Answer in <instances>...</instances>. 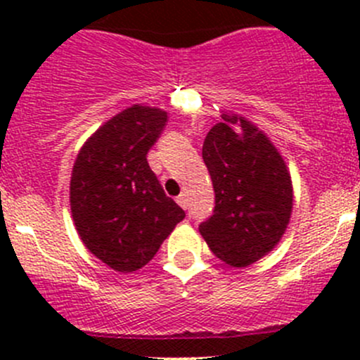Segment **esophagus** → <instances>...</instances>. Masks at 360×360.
<instances>
[{
	"mask_svg": "<svg viewBox=\"0 0 360 360\" xmlns=\"http://www.w3.org/2000/svg\"><path fill=\"white\" fill-rule=\"evenodd\" d=\"M177 200V203H179L181 207H183V209H188V197H186V193H181L179 197L176 198Z\"/></svg>",
	"mask_w": 360,
	"mask_h": 360,
	"instance_id": "obj_1",
	"label": "esophagus"
}]
</instances>
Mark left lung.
<instances>
[{
	"label": "left lung",
	"mask_w": 360,
	"mask_h": 360,
	"mask_svg": "<svg viewBox=\"0 0 360 360\" xmlns=\"http://www.w3.org/2000/svg\"><path fill=\"white\" fill-rule=\"evenodd\" d=\"M202 157L216 205L198 224L210 250L231 266H248L270 252L292 212V184L284 160L252 123L223 115L203 141Z\"/></svg>",
	"instance_id": "8db88e82"
}]
</instances>
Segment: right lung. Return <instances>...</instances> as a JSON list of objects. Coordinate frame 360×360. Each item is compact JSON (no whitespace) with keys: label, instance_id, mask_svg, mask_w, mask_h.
<instances>
[{"label":"right lung","instance_id":"obj_1","mask_svg":"<svg viewBox=\"0 0 360 360\" xmlns=\"http://www.w3.org/2000/svg\"><path fill=\"white\" fill-rule=\"evenodd\" d=\"M167 112L127 108L79 150L71 176V212L86 249L116 271L153 259L184 210L169 198L148 163Z\"/></svg>","mask_w":360,"mask_h":360}]
</instances>
